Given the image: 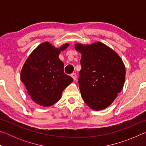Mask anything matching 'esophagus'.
I'll return each instance as SVG.
<instances>
[{"label": "esophagus", "mask_w": 146, "mask_h": 146, "mask_svg": "<svg viewBox=\"0 0 146 146\" xmlns=\"http://www.w3.org/2000/svg\"><path fill=\"white\" fill-rule=\"evenodd\" d=\"M71 76L73 78L74 80H75L76 79V73H71Z\"/></svg>", "instance_id": "esophagus-1"}]
</instances>
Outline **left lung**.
Masks as SVG:
<instances>
[{
	"instance_id": "left-lung-1",
	"label": "left lung",
	"mask_w": 146,
	"mask_h": 146,
	"mask_svg": "<svg viewBox=\"0 0 146 146\" xmlns=\"http://www.w3.org/2000/svg\"><path fill=\"white\" fill-rule=\"evenodd\" d=\"M75 48L82 54L78 84L83 100L93 110H104L122 90L124 64L117 53L102 42L78 43Z\"/></svg>"
}]
</instances>
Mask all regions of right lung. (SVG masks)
Masks as SVG:
<instances>
[{"label": "right lung", "mask_w": 146, "mask_h": 146, "mask_svg": "<svg viewBox=\"0 0 146 146\" xmlns=\"http://www.w3.org/2000/svg\"><path fill=\"white\" fill-rule=\"evenodd\" d=\"M68 44L55 48L49 42L39 45L24 63L21 79L27 93L35 102L42 106H50L58 102L63 90L73 79L64 72V63L58 58L60 51Z\"/></svg>", "instance_id": "obj_1"}]
</instances>
